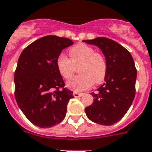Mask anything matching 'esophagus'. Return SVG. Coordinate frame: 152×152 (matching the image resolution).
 Wrapping results in <instances>:
<instances>
[{"label": "esophagus", "instance_id": "obj_1", "mask_svg": "<svg viewBox=\"0 0 152 152\" xmlns=\"http://www.w3.org/2000/svg\"><path fill=\"white\" fill-rule=\"evenodd\" d=\"M74 96L75 97V98H79V97H82L83 95V94L82 93H77V92H74Z\"/></svg>", "mask_w": 152, "mask_h": 152}]
</instances>
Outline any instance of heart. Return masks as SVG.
I'll list each match as a JSON object with an SVG mask.
<instances>
[{
    "instance_id": "b5f03b06",
    "label": "heart",
    "mask_w": 152,
    "mask_h": 152,
    "mask_svg": "<svg viewBox=\"0 0 152 152\" xmlns=\"http://www.w3.org/2000/svg\"><path fill=\"white\" fill-rule=\"evenodd\" d=\"M69 57L61 53L57 58V67L60 75L69 78L74 75L75 66L78 67L81 75H77L66 83V86L75 91L86 90L95 83H101L105 79L107 70L104 56L95 53L93 48L85 44H77L69 49Z\"/></svg>"
}]
</instances>
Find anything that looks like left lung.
Masks as SVG:
<instances>
[{
  "label": "left lung",
  "instance_id": "left-lung-1",
  "mask_svg": "<svg viewBox=\"0 0 152 152\" xmlns=\"http://www.w3.org/2000/svg\"><path fill=\"white\" fill-rule=\"evenodd\" d=\"M83 42L99 47L107 64L104 83L96 93H91L94 102L86 107V114L95 124L110 126L124 117L134 100L137 77L134 60L128 50L107 37Z\"/></svg>",
  "mask_w": 152,
  "mask_h": 152
}]
</instances>
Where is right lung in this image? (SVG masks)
<instances>
[{
	"mask_svg": "<svg viewBox=\"0 0 152 152\" xmlns=\"http://www.w3.org/2000/svg\"><path fill=\"white\" fill-rule=\"evenodd\" d=\"M72 40L49 35L35 41L20 53L14 74L15 99L26 117L36 126L48 128L66 117L73 92L66 89L57 58Z\"/></svg>",
	"mask_w": 152,
	"mask_h": 152,
	"instance_id": "obj_1",
	"label": "right lung"
}]
</instances>
